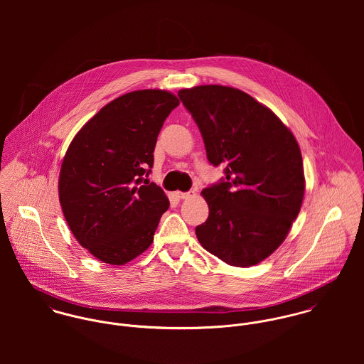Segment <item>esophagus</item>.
Masks as SVG:
<instances>
[{
  "label": "esophagus",
  "mask_w": 364,
  "mask_h": 364,
  "mask_svg": "<svg viewBox=\"0 0 364 364\" xmlns=\"http://www.w3.org/2000/svg\"><path fill=\"white\" fill-rule=\"evenodd\" d=\"M176 196L179 199H192L196 196V192L195 191H189V192H176Z\"/></svg>",
  "instance_id": "34e87169"
}]
</instances>
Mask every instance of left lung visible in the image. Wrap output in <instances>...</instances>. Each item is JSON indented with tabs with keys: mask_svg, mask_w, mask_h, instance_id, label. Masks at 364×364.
<instances>
[{
	"mask_svg": "<svg viewBox=\"0 0 364 364\" xmlns=\"http://www.w3.org/2000/svg\"><path fill=\"white\" fill-rule=\"evenodd\" d=\"M214 166L225 179L203 189L208 220L196 227L218 259L248 267L272 255L297 218L306 191L303 156L289 127L241 90L199 85L178 92Z\"/></svg>",
	"mask_w": 364,
	"mask_h": 364,
	"instance_id": "obj_1",
	"label": "left lung"
}]
</instances>
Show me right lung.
I'll return each mask as SVG.
<instances>
[{
    "mask_svg": "<svg viewBox=\"0 0 364 364\" xmlns=\"http://www.w3.org/2000/svg\"><path fill=\"white\" fill-rule=\"evenodd\" d=\"M179 100L164 90L124 94L91 117L70 143L58 199L75 240L97 259L124 264L154 241L169 208L146 176L159 130Z\"/></svg>",
    "mask_w": 364,
    "mask_h": 364,
    "instance_id": "obj_1",
    "label": "right lung"
}]
</instances>
